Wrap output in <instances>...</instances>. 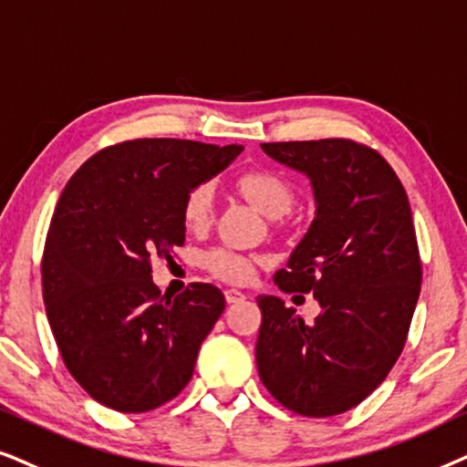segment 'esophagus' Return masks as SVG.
Segmentation results:
<instances>
[{
	"label": "esophagus",
	"instance_id": "1",
	"mask_svg": "<svg viewBox=\"0 0 467 467\" xmlns=\"http://www.w3.org/2000/svg\"><path fill=\"white\" fill-rule=\"evenodd\" d=\"M223 295H226V303H239V301H244V298H245L244 292L237 290V288H228L226 292H223Z\"/></svg>",
	"mask_w": 467,
	"mask_h": 467
}]
</instances>
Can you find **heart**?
I'll use <instances>...</instances> for the list:
<instances>
[{
  "label": "heart",
  "instance_id": "heart-1",
  "mask_svg": "<svg viewBox=\"0 0 467 467\" xmlns=\"http://www.w3.org/2000/svg\"><path fill=\"white\" fill-rule=\"evenodd\" d=\"M239 190L258 211L269 217H282L295 207V188L284 175L269 169L247 171L239 177ZM183 222L192 230H204L211 226L215 215V188L213 183L204 182L192 188L183 198ZM204 269L215 277L228 282H245L252 273V263L237 252L211 250L202 258Z\"/></svg>",
  "mask_w": 467,
  "mask_h": 467
}]
</instances>
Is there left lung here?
<instances>
[{"label":"left lung","instance_id":"8db88e82","mask_svg":"<svg viewBox=\"0 0 467 467\" xmlns=\"http://www.w3.org/2000/svg\"><path fill=\"white\" fill-rule=\"evenodd\" d=\"M260 147L312 182V226L273 279L288 295H314L322 312L306 325L282 298L258 296V374L284 408L325 419L374 393L406 346L422 279L412 211L400 177L368 145Z\"/></svg>","mask_w":467,"mask_h":467}]
</instances>
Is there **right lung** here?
Listing matches in <instances>:
<instances>
[{"mask_svg":"<svg viewBox=\"0 0 467 467\" xmlns=\"http://www.w3.org/2000/svg\"><path fill=\"white\" fill-rule=\"evenodd\" d=\"M241 145L136 139L91 155L55 207L42 254V296L67 371L123 414L164 406L194 374L226 298L194 282L164 298L151 260L183 245V198L222 172Z\"/></svg>","mask_w":467,"mask_h":467,"instance_id":"obj_1","label":"right lung"}]
</instances>
